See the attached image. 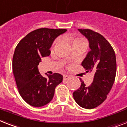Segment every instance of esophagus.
Returning a JSON list of instances; mask_svg holds the SVG:
<instances>
[{
  "mask_svg": "<svg viewBox=\"0 0 127 127\" xmlns=\"http://www.w3.org/2000/svg\"><path fill=\"white\" fill-rule=\"evenodd\" d=\"M63 78L64 80H68V78H70V76H68V75H64Z\"/></svg>",
  "mask_w": 127,
  "mask_h": 127,
  "instance_id": "esophagus-1",
  "label": "esophagus"
}]
</instances>
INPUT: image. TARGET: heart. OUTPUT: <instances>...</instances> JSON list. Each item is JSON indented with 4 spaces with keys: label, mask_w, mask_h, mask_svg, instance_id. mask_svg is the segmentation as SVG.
Here are the masks:
<instances>
[{
    "label": "heart",
    "mask_w": 127,
    "mask_h": 127,
    "mask_svg": "<svg viewBox=\"0 0 127 127\" xmlns=\"http://www.w3.org/2000/svg\"><path fill=\"white\" fill-rule=\"evenodd\" d=\"M58 42V40H56L54 42V44H55L57 42ZM71 42L72 43V44H76V43H78V42H84L83 40H82L81 38H71Z\"/></svg>",
    "instance_id": "b5f03b06"
}]
</instances>
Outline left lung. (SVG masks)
Here are the masks:
<instances>
[{
	"label": "left lung",
	"mask_w": 127,
	"mask_h": 127,
	"mask_svg": "<svg viewBox=\"0 0 127 127\" xmlns=\"http://www.w3.org/2000/svg\"><path fill=\"white\" fill-rule=\"evenodd\" d=\"M89 40L91 51L81 63L86 72L95 73L93 83L86 86L80 79L81 86L73 93L76 103L85 109L98 106L106 99L114 85L117 64L115 51L100 34L90 29H78Z\"/></svg>",
	"instance_id": "left-lung-1"
}]
</instances>
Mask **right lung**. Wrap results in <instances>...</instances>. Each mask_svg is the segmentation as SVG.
<instances>
[{
    "label": "right lung",
    "instance_id": "1",
    "mask_svg": "<svg viewBox=\"0 0 127 127\" xmlns=\"http://www.w3.org/2000/svg\"><path fill=\"white\" fill-rule=\"evenodd\" d=\"M66 29L42 28L28 34L19 42L13 57L12 68L21 96L27 104L41 107L53 99L55 89L63 81L58 73L44 77L38 65L42 57L49 56L53 41Z\"/></svg>",
    "mask_w": 127,
    "mask_h": 127
}]
</instances>
